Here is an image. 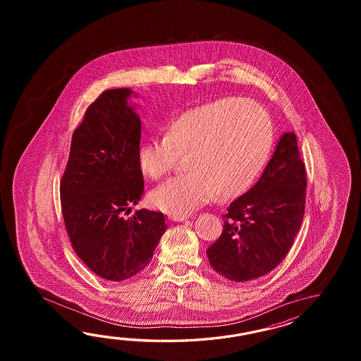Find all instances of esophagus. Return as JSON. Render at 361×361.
Wrapping results in <instances>:
<instances>
[{"instance_id":"1","label":"esophagus","mask_w":361,"mask_h":361,"mask_svg":"<svg viewBox=\"0 0 361 361\" xmlns=\"http://www.w3.org/2000/svg\"><path fill=\"white\" fill-rule=\"evenodd\" d=\"M170 219L174 221V222H184L187 219V215H184V216H170Z\"/></svg>"}]
</instances>
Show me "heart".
<instances>
[{
	"mask_svg": "<svg viewBox=\"0 0 361 361\" xmlns=\"http://www.w3.org/2000/svg\"><path fill=\"white\" fill-rule=\"evenodd\" d=\"M272 139L271 117L254 100L224 98L185 109L165 137L139 147V169L149 179L165 177L179 159H185L188 171L151 192L149 202L171 216H184L214 195L238 197L261 174Z\"/></svg>",
	"mask_w": 361,
	"mask_h": 361,
	"instance_id": "heart-1",
	"label": "heart"
}]
</instances>
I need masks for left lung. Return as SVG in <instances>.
Listing matches in <instances>:
<instances>
[{
	"instance_id": "1",
	"label": "left lung",
	"mask_w": 361,
	"mask_h": 361,
	"mask_svg": "<svg viewBox=\"0 0 361 361\" xmlns=\"http://www.w3.org/2000/svg\"><path fill=\"white\" fill-rule=\"evenodd\" d=\"M306 187L297 137L285 133L258 182L223 215L222 233L207 250L215 272L244 283L277 267L300 231Z\"/></svg>"
}]
</instances>
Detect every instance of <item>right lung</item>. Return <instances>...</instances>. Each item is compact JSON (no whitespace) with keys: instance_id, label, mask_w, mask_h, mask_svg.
I'll use <instances>...</instances> for the list:
<instances>
[{"instance_id":"add662e5","label":"right lung","mask_w":361,"mask_h":361,"mask_svg":"<svg viewBox=\"0 0 361 361\" xmlns=\"http://www.w3.org/2000/svg\"><path fill=\"white\" fill-rule=\"evenodd\" d=\"M130 89L102 92L73 131L61 180L63 219L71 245L94 274L109 281L137 275L154 257L166 223L160 212L137 210L145 191L139 169L140 118Z\"/></svg>"}]
</instances>
